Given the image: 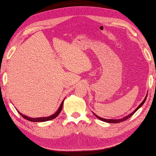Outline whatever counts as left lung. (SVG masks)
<instances>
[{"label": "left lung", "instance_id": "obj_1", "mask_svg": "<svg viewBox=\"0 0 156 156\" xmlns=\"http://www.w3.org/2000/svg\"><path fill=\"white\" fill-rule=\"evenodd\" d=\"M147 96L145 97V98H144V100H143V101H142V102H141V104L139 105V106L136 108V109L133 111V112H132L131 113H130V114L129 115H126V116H125V118H122V119H118V120H113V119H105V118H100V117H99V116H98V115H96V114H94L95 115H96V118H98L99 120H102V121H104V122H109V123H119V122H122V121H125V120H127L128 118H129L131 117V115H133L134 113H135L137 111H138V109H139L140 107L142 105H143L144 103V102H145V100H146V99H147Z\"/></svg>", "mask_w": 156, "mask_h": 156}]
</instances>
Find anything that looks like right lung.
Masks as SVG:
<instances>
[{
	"mask_svg": "<svg viewBox=\"0 0 156 156\" xmlns=\"http://www.w3.org/2000/svg\"><path fill=\"white\" fill-rule=\"evenodd\" d=\"M62 105H63V101L62 102L61 105H60V106L59 107V109H58L57 112L54 113V114H53L51 116H49V117H43V118H31L30 117H27V116H26L25 115L22 114V113H20L18 112V113H20V115L22 116L23 118H24L25 119L29 121H31V122H45V121H48V120H51L54 119V118H56L58 114L60 113V112H61V110L62 109Z\"/></svg>",
	"mask_w": 156,
	"mask_h": 156,
	"instance_id": "1",
	"label": "right lung"
}]
</instances>
